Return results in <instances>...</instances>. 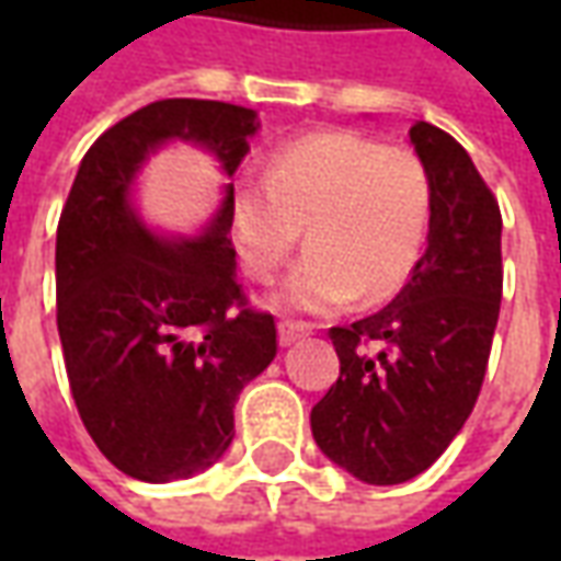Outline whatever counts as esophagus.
<instances>
[{"label": "esophagus", "mask_w": 561, "mask_h": 561, "mask_svg": "<svg viewBox=\"0 0 561 561\" xmlns=\"http://www.w3.org/2000/svg\"><path fill=\"white\" fill-rule=\"evenodd\" d=\"M309 324L306 321H291V318H282L279 321V345H294L297 340L309 336Z\"/></svg>", "instance_id": "1"}]
</instances>
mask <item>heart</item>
<instances>
[{"mask_svg":"<svg viewBox=\"0 0 561 561\" xmlns=\"http://www.w3.org/2000/svg\"><path fill=\"white\" fill-rule=\"evenodd\" d=\"M257 185L231 195V237L249 279H276L306 228L309 252L276 294L285 309L333 312L357 294L376 304L421 261L433 173L412 147L348 128L309 131L270 152Z\"/></svg>","mask_w":561,"mask_h":561,"instance_id":"b5f03b06","label":"heart"}]
</instances>
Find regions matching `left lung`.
Returning a JSON list of instances; mask_svg holds the SVG:
<instances>
[{
    "label": "left lung",
    "mask_w": 561,
    "mask_h": 561,
    "mask_svg": "<svg viewBox=\"0 0 561 561\" xmlns=\"http://www.w3.org/2000/svg\"><path fill=\"white\" fill-rule=\"evenodd\" d=\"M433 219L412 279L381 312L330 328L340 378L312 409L318 447L357 481H412L469 421L502 304V213L442 128L414 123Z\"/></svg>",
    "instance_id": "obj_1"
}]
</instances>
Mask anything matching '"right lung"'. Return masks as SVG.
<instances>
[{
    "label": "right lung",
    "instance_id": "obj_1",
    "mask_svg": "<svg viewBox=\"0 0 561 561\" xmlns=\"http://www.w3.org/2000/svg\"><path fill=\"white\" fill-rule=\"evenodd\" d=\"M257 116L161 99L95 140L56 228V328L78 414L128 478L204 471L233 438V402L276 357V321L245 300L231 231L233 185L197 240H164L131 207L140 164L164 140L216 152L231 176Z\"/></svg>",
    "mask_w": 561,
    "mask_h": 561
}]
</instances>
